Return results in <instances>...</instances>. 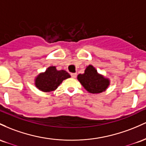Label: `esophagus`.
Masks as SVG:
<instances>
[{
	"label": "esophagus",
	"instance_id": "esophagus-1",
	"mask_svg": "<svg viewBox=\"0 0 146 146\" xmlns=\"http://www.w3.org/2000/svg\"><path fill=\"white\" fill-rule=\"evenodd\" d=\"M76 76H77V74L76 73H71V76L74 78H75L76 77Z\"/></svg>",
	"mask_w": 146,
	"mask_h": 146
}]
</instances>
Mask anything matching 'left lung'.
<instances>
[{
	"label": "left lung",
	"instance_id": "left-lung-1",
	"mask_svg": "<svg viewBox=\"0 0 146 146\" xmlns=\"http://www.w3.org/2000/svg\"><path fill=\"white\" fill-rule=\"evenodd\" d=\"M77 79L91 94H99L105 92L110 84L109 78L98 73L97 70L91 65L86 67L84 73L78 75Z\"/></svg>",
	"mask_w": 146,
	"mask_h": 146
}]
</instances>
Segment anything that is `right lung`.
<instances>
[{"label":"right lung","instance_id":"1","mask_svg":"<svg viewBox=\"0 0 146 146\" xmlns=\"http://www.w3.org/2000/svg\"><path fill=\"white\" fill-rule=\"evenodd\" d=\"M70 77L65 70H57L55 66H50L35 78L34 84L39 90L50 92L57 89L63 80Z\"/></svg>","mask_w":146,"mask_h":146}]
</instances>
